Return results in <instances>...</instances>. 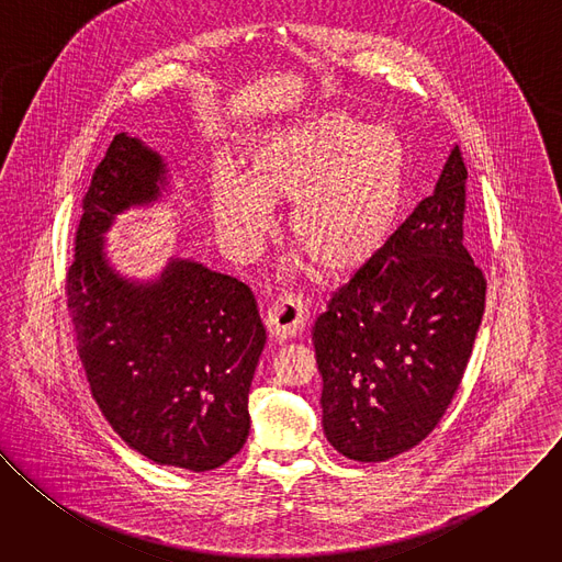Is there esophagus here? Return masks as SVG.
I'll use <instances>...</instances> for the list:
<instances>
[{
	"instance_id": "1",
	"label": "esophagus",
	"mask_w": 562,
	"mask_h": 562,
	"mask_svg": "<svg viewBox=\"0 0 562 562\" xmlns=\"http://www.w3.org/2000/svg\"><path fill=\"white\" fill-rule=\"evenodd\" d=\"M265 319L273 340H289L295 338L306 325V308L297 297L282 295L269 306Z\"/></svg>"
}]
</instances>
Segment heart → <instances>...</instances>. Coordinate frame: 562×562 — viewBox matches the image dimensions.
Listing matches in <instances>:
<instances>
[{
  "instance_id": "b5f03b06",
  "label": "heart",
  "mask_w": 562,
  "mask_h": 562,
  "mask_svg": "<svg viewBox=\"0 0 562 562\" xmlns=\"http://www.w3.org/2000/svg\"><path fill=\"white\" fill-rule=\"evenodd\" d=\"M407 187L400 133L334 106L254 139L235 180L215 178L211 217L224 245L247 258L271 231L269 206L291 202L286 226L302 258L319 276L347 278L391 243Z\"/></svg>"
}]
</instances>
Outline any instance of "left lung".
<instances>
[{"mask_svg":"<svg viewBox=\"0 0 562 562\" xmlns=\"http://www.w3.org/2000/svg\"><path fill=\"white\" fill-rule=\"evenodd\" d=\"M467 169L453 146L436 189L313 325L327 440L358 462L423 442L447 412L485 311L462 245Z\"/></svg>","mask_w":562,"mask_h":562,"instance_id":"left-lung-1","label":"left lung"}]
</instances>
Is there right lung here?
I'll return each mask as SVG.
<instances>
[{
  "label": "right lung",
  "mask_w": 562,
  "mask_h": 562,
  "mask_svg": "<svg viewBox=\"0 0 562 562\" xmlns=\"http://www.w3.org/2000/svg\"><path fill=\"white\" fill-rule=\"evenodd\" d=\"M171 189L165 157L120 133L93 173L66 297L95 403L117 436L157 464L211 471L247 442L249 389L267 342L251 289L171 258L155 280L106 256L115 217Z\"/></svg>",
  "instance_id": "obj_1"
}]
</instances>
